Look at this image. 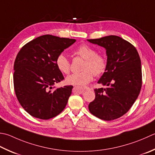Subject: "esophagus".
<instances>
[{
	"instance_id": "esophagus-1",
	"label": "esophagus",
	"mask_w": 155,
	"mask_h": 155,
	"mask_svg": "<svg viewBox=\"0 0 155 155\" xmlns=\"http://www.w3.org/2000/svg\"><path fill=\"white\" fill-rule=\"evenodd\" d=\"M76 88H77V87H76ZM89 89H89V87H84V88H83V91H87V90H89Z\"/></svg>"
}]
</instances>
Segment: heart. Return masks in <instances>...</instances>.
I'll list each match as a JSON object with an SVG mask.
<instances>
[{
	"instance_id": "1",
	"label": "heart",
	"mask_w": 155,
	"mask_h": 155,
	"mask_svg": "<svg viewBox=\"0 0 155 155\" xmlns=\"http://www.w3.org/2000/svg\"><path fill=\"white\" fill-rule=\"evenodd\" d=\"M74 54L85 60L83 66V71L74 73L66 78V83L74 86H84L93 80L94 74L100 75L105 72L107 61L104 56L97 54L96 50L88 45H81L74 51ZM57 68L62 73L68 74L71 64L64 54H60L56 60Z\"/></svg>"
}]
</instances>
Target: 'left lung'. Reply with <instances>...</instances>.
I'll return each mask as SVG.
<instances>
[{"instance_id":"left-lung-1","label":"left lung","mask_w":155,"mask_h":155,"mask_svg":"<svg viewBox=\"0 0 155 155\" xmlns=\"http://www.w3.org/2000/svg\"><path fill=\"white\" fill-rule=\"evenodd\" d=\"M87 41L104 48L107 55V67L97 82L106 88L94 90L95 98L89 105V111L104 120L117 119L127 113L140 93V56L134 45L119 36Z\"/></svg>"}]
</instances>
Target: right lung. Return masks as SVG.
<instances>
[{"label":"right lung","instance_id":"right-lung-1","mask_svg":"<svg viewBox=\"0 0 155 155\" xmlns=\"http://www.w3.org/2000/svg\"><path fill=\"white\" fill-rule=\"evenodd\" d=\"M75 41L44 35L28 42L18 53L14 63V89L19 104L31 116L48 120L65 108L73 87H54L64 79L56 60Z\"/></svg>","mask_w":155,"mask_h":155}]
</instances>
